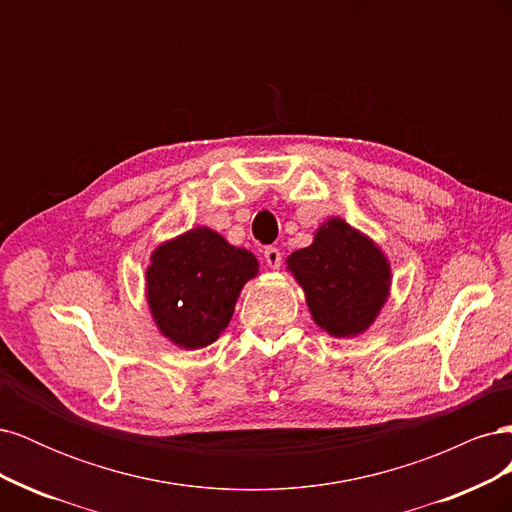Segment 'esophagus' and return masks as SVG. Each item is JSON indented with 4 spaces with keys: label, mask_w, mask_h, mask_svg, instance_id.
Segmentation results:
<instances>
[{
    "label": "esophagus",
    "mask_w": 512,
    "mask_h": 512,
    "mask_svg": "<svg viewBox=\"0 0 512 512\" xmlns=\"http://www.w3.org/2000/svg\"><path fill=\"white\" fill-rule=\"evenodd\" d=\"M265 260H267V265L271 269H280V265H282V252L277 250V247L269 245V247H265Z\"/></svg>",
    "instance_id": "esophagus-1"
}]
</instances>
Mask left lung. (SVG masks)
I'll return each instance as SVG.
<instances>
[{
    "mask_svg": "<svg viewBox=\"0 0 512 512\" xmlns=\"http://www.w3.org/2000/svg\"><path fill=\"white\" fill-rule=\"evenodd\" d=\"M288 267L303 286L318 327L335 337L365 331L391 286L389 262L344 220H329L316 241L292 252Z\"/></svg>",
    "mask_w": 512,
    "mask_h": 512,
    "instance_id": "8db88e82",
    "label": "left lung"
}]
</instances>
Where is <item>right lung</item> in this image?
Listing matches in <instances>:
<instances>
[{"label": "right lung", "instance_id": "obj_1", "mask_svg": "<svg viewBox=\"0 0 512 512\" xmlns=\"http://www.w3.org/2000/svg\"><path fill=\"white\" fill-rule=\"evenodd\" d=\"M256 271L254 254L209 228H194L153 252L147 271L151 314L177 346L205 348L226 329L243 284Z\"/></svg>", "mask_w": 512, "mask_h": 512}]
</instances>
